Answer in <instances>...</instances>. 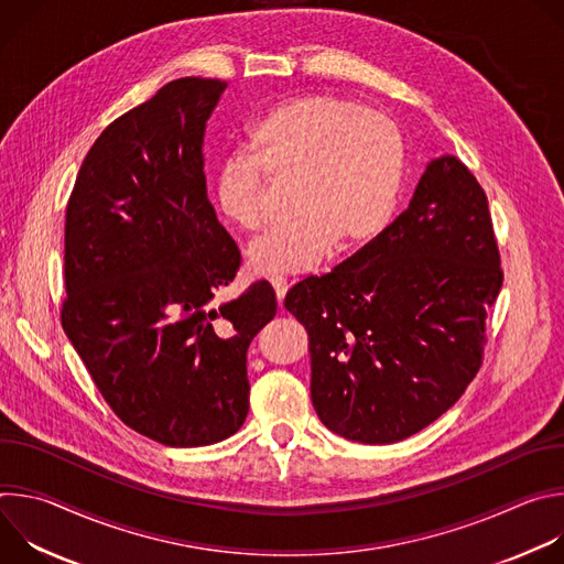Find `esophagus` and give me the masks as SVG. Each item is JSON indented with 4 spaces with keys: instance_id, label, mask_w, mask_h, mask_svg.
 Instances as JSON below:
<instances>
[{
    "instance_id": "obj_1",
    "label": "esophagus",
    "mask_w": 564,
    "mask_h": 564,
    "mask_svg": "<svg viewBox=\"0 0 564 564\" xmlns=\"http://www.w3.org/2000/svg\"><path fill=\"white\" fill-rule=\"evenodd\" d=\"M270 283H272V288H274V294H276V301H279V305L283 303V299H285V294H288V279H283V276H272L270 279Z\"/></svg>"
}]
</instances>
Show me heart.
I'll list each match as a JSON object with an SVG mask.
<instances>
[{"label":"heart","instance_id":"1","mask_svg":"<svg viewBox=\"0 0 564 564\" xmlns=\"http://www.w3.org/2000/svg\"><path fill=\"white\" fill-rule=\"evenodd\" d=\"M246 153L212 174L218 214L246 231L268 223V180L292 185L294 218L248 250L257 274H296L330 250L372 240L390 220L406 172L399 124L361 102L314 94L268 109L248 131Z\"/></svg>","mask_w":564,"mask_h":564}]
</instances>
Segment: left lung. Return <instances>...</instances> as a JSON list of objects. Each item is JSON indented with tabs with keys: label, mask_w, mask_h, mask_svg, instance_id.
<instances>
[{
	"label": "left lung",
	"mask_w": 564,
	"mask_h": 564,
	"mask_svg": "<svg viewBox=\"0 0 564 564\" xmlns=\"http://www.w3.org/2000/svg\"><path fill=\"white\" fill-rule=\"evenodd\" d=\"M502 279L485 189L455 155L431 160L406 212L285 294L307 333L321 422L361 444H392L435 422L485 359Z\"/></svg>",
	"instance_id": "obj_1"
}]
</instances>
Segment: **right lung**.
Instances as JSON below:
<instances>
[{
    "label": "right lung",
    "instance_id": "add662e5",
    "mask_svg": "<svg viewBox=\"0 0 564 564\" xmlns=\"http://www.w3.org/2000/svg\"><path fill=\"white\" fill-rule=\"evenodd\" d=\"M225 87L181 77L116 118L66 203L62 328L111 411L165 446L216 444L243 426L248 346L276 314L268 281L209 305L240 268L203 172Z\"/></svg>",
    "mask_w": 564,
    "mask_h": 564
}]
</instances>
